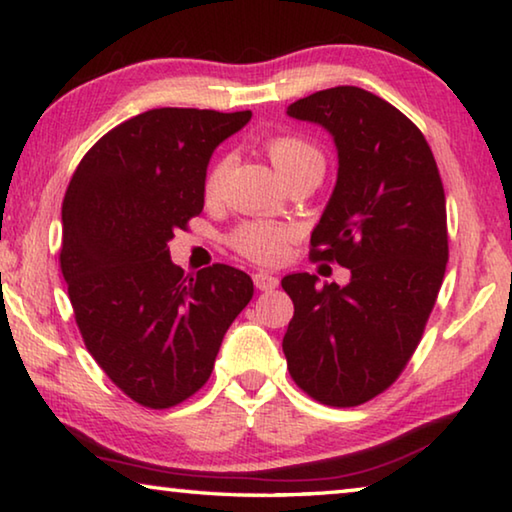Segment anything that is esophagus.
<instances>
[{"mask_svg": "<svg viewBox=\"0 0 512 512\" xmlns=\"http://www.w3.org/2000/svg\"><path fill=\"white\" fill-rule=\"evenodd\" d=\"M253 282H255V287H257L259 291H273V289L277 287V284H280V280H277L275 275L266 273V271L255 273V275H253Z\"/></svg>", "mask_w": 512, "mask_h": 512, "instance_id": "1", "label": "esophagus"}]
</instances>
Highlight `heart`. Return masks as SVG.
<instances>
[{
	"label": "heart",
	"mask_w": 512,
	"mask_h": 512,
	"mask_svg": "<svg viewBox=\"0 0 512 512\" xmlns=\"http://www.w3.org/2000/svg\"><path fill=\"white\" fill-rule=\"evenodd\" d=\"M266 153L271 158L273 167L277 169L282 178L291 176L293 171L309 164H323V155L314 144L296 135H275L266 142ZM232 167L230 155H221L219 160L212 164V169L205 176V198L214 201L223 192L225 178ZM293 237V230L284 223L273 221H248L241 223L232 235V246H235L241 255H246L255 262H277L284 253Z\"/></svg>",
	"instance_id": "heart-1"
}]
</instances>
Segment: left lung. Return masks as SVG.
<instances>
[{
	"mask_svg": "<svg viewBox=\"0 0 512 512\" xmlns=\"http://www.w3.org/2000/svg\"><path fill=\"white\" fill-rule=\"evenodd\" d=\"M287 115L334 137L339 176L311 232V259L352 277L345 287L284 277L293 318L282 350L309 397L359 406L400 377L436 305L449 257L443 180L420 128L368 90H320Z\"/></svg>",
	"mask_w": 512,
	"mask_h": 512,
	"instance_id": "obj_1",
	"label": "left lung"
}]
</instances>
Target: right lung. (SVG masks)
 Listing matches in <instances>:
<instances>
[{
	"instance_id": "right-lung-1",
	"label": "right lung",
	"mask_w": 512,
	"mask_h": 512,
	"mask_svg": "<svg viewBox=\"0 0 512 512\" xmlns=\"http://www.w3.org/2000/svg\"><path fill=\"white\" fill-rule=\"evenodd\" d=\"M253 112L155 108L112 128L76 167L63 201L60 271L83 343L119 391L149 409L192 397L253 298L228 264L196 275L169 241L203 212L216 146Z\"/></svg>"
}]
</instances>
